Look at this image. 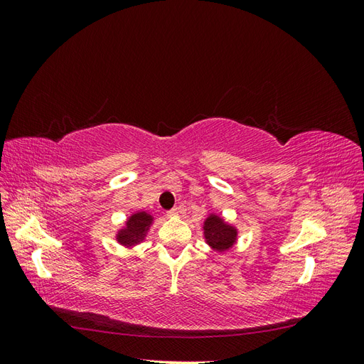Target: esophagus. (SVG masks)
I'll use <instances>...</instances> for the list:
<instances>
[{"mask_svg": "<svg viewBox=\"0 0 364 364\" xmlns=\"http://www.w3.org/2000/svg\"><path fill=\"white\" fill-rule=\"evenodd\" d=\"M179 214H181V208H178V206L173 208L171 211H168V215H170V217H178Z\"/></svg>", "mask_w": 364, "mask_h": 364, "instance_id": "obj_1", "label": "esophagus"}]
</instances>
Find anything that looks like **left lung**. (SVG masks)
I'll list each match as a JSON object with an SVG mask.
<instances>
[{"mask_svg": "<svg viewBox=\"0 0 364 364\" xmlns=\"http://www.w3.org/2000/svg\"><path fill=\"white\" fill-rule=\"evenodd\" d=\"M203 234L206 243L217 252H225L230 249L237 241V229L228 225L222 217L215 214L208 215L205 220Z\"/></svg>", "mask_w": 364, "mask_h": 364, "instance_id": "left-lung-1", "label": "left lung"}]
</instances>
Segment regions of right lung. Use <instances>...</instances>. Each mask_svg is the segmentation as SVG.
<instances>
[{
    "instance_id": "obj_1",
    "label": "right lung",
    "mask_w": 364,
    "mask_h": 364,
    "mask_svg": "<svg viewBox=\"0 0 364 364\" xmlns=\"http://www.w3.org/2000/svg\"><path fill=\"white\" fill-rule=\"evenodd\" d=\"M153 222V217L144 211L135 213L129 217L126 228L118 230L117 240L123 246H134L144 240L147 230Z\"/></svg>"
}]
</instances>
